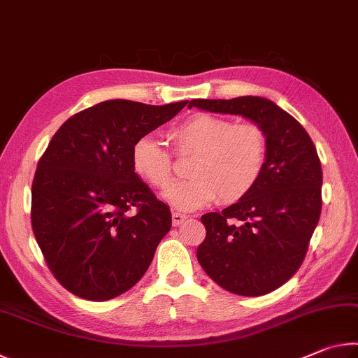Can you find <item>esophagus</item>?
<instances>
[{"label": "esophagus", "mask_w": 358, "mask_h": 358, "mask_svg": "<svg viewBox=\"0 0 358 358\" xmlns=\"http://www.w3.org/2000/svg\"><path fill=\"white\" fill-rule=\"evenodd\" d=\"M186 215H181L178 211H175V213H172V224L173 226H180V224H183L186 221Z\"/></svg>", "instance_id": "34e87169"}]
</instances>
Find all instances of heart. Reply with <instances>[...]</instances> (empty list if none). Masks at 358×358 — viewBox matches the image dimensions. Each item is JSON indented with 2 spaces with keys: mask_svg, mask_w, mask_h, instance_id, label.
Returning <instances> with one entry per match:
<instances>
[{
  "mask_svg": "<svg viewBox=\"0 0 358 358\" xmlns=\"http://www.w3.org/2000/svg\"><path fill=\"white\" fill-rule=\"evenodd\" d=\"M173 153L192 155L189 178L166 192L178 210H196L217 202L230 205L245 199L262 177L266 162V136L256 123H234L211 113H194L167 132ZM131 164L145 183L166 189L173 181L169 151L151 137H142L131 151Z\"/></svg>",
  "mask_w": 358,
  "mask_h": 358,
  "instance_id": "1",
  "label": "heart"
}]
</instances>
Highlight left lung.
<instances>
[{"label": "left lung", "mask_w": 358, "mask_h": 358, "mask_svg": "<svg viewBox=\"0 0 358 358\" xmlns=\"http://www.w3.org/2000/svg\"><path fill=\"white\" fill-rule=\"evenodd\" d=\"M189 107L241 115L265 132L262 177L245 199L201 217L207 237L197 260L229 292L268 294L300 268L319 222L322 167L316 147L299 121L270 99H192Z\"/></svg>", "instance_id": "obj_1"}]
</instances>
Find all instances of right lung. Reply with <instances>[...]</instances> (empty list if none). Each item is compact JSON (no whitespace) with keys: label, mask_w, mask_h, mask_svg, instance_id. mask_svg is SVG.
<instances>
[{"label":"right lung","mask_w":358,"mask_h":358,"mask_svg":"<svg viewBox=\"0 0 358 358\" xmlns=\"http://www.w3.org/2000/svg\"><path fill=\"white\" fill-rule=\"evenodd\" d=\"M186 104L104 101L72 115L52 137L34 173L31 226L69 292L110 300L145 275L172 215L134 172L131 151Z\"/></svg>","instance_id":"obj_1"}]
</instances>
